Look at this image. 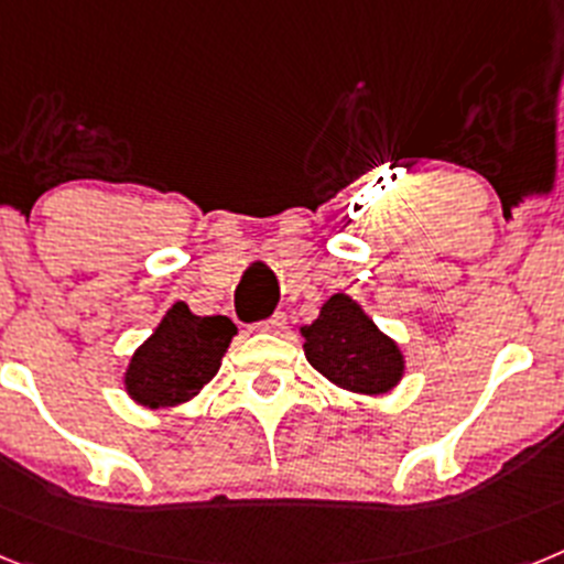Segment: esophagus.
<instances>
[{
	"label": "esophagus",
	"mask_w": 564,
	"mask_h": 564,
	"mask_svg": "<svg viewBox=\"0 0 564 564\" xmlns=\"http://www.w3.org/2000/svg\"><path fill=\"white\" fill-rule=\"evenodd\" d=\"M285 325H288V318L282 316V313H276L273 318L262 322V325H259V330H262V333H282V330H285Z\"/></svg>",
	"instance_id": "1"
}]
</instances>
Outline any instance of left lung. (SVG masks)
Masks as SVG:
<instances>
[{
    "label": "left lung",
    "mask_w": 564,
    "mask_h": 564,
    "mask_svg": "<svg viewBox=\"0 0 564 564\" xmlns=\"http://www.w3.org/2000/svg\"><path fill=\"white\" fill-rule=\"evenodd\" d=\"M299 333L313 370L356 395H387L406 372V358L395 338L387 336L347 293H333L316 322Z\"/></svg>",
    "instance_id": "8db88e82"
}]
</instances>
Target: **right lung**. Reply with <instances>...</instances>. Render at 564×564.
<instances>
[{
    "label": "right lung",
    "mask_w": 564,
    "mask_h": 564,
    "mask_svg": "<svg viewBox=\"0 0 564 564\" xmlns=\"http://www.w3.org/2000/svg\"><path fill=\"white\" fill-rule=\"evenodd\" d=\"M234 336L237 327L228 316H197L186 302H174L129 358L123 390L147 410L188 403L217 376Z\"/></svg>",
    "instance_id": "obj_1"
}]
</instances>
